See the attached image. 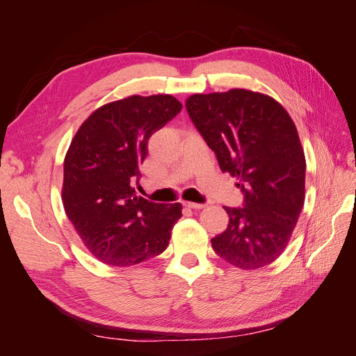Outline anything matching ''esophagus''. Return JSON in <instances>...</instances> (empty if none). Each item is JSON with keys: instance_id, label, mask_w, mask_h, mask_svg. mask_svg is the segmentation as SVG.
Here are the masks:
<instances>
[{"instance_id": "1", "label": "esophagus", "mask_w": 356, "mask_h": 356, "mask_svg": "<svg viewBox=\"0 0 356 356\" xmlns=\"http://www.w3.org/2000/svg\"><path fill=\"white\" fill-rule=\"evenodd\" d=\"M184 204L190 209H202L204 208V203H195V202H184Z\"/></svg>"}]
</instances>
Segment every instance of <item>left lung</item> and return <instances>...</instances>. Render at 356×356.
I'll use <instances>...</instances> for the list:
<instances>
[{
    "mask_svg": "<svg viewBox=\"0 0 356 356\" xmlns=\"http://www.w3.org/2000/svg\"><path fill=\"white\" fill-rule=\"evenodd\" d=\"M186 106L243 195L241 208L224 207L229 225L211 239L213 251L243 270L273 263L305 203L306 160L296 124L270 96L245 89L193 95Z\"/></svg>",
    "mask_w": 356,
    "mask_h": 356,
    "instance_id": "1",
    "label": "left lung"
}]
</instances>
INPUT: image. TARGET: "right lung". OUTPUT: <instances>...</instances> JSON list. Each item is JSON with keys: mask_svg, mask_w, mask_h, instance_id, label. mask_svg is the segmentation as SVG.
<instances>
[{"mask_svg": "<svg viewBox=\"0 0 356 356\" xmlns=\"http://www.w3.org/2000/svg\"><path fill=\"white\" fill-rule=\"evenodd\" d=\"M181 110L170 95H135L101 106L75 134L63 161V208L102 263L134 266L168 248L181 204L149 202L134 186L149 136Z\"/></svg>", "mask_w": 356, "mask_h": 356, "instance_id": "obj_1", "label": "right lung"}]
</instances>
